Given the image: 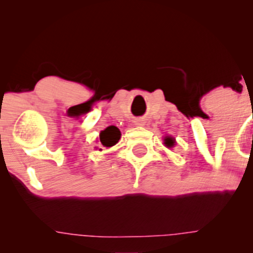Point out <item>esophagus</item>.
I'll list each match as a JSON object with an SVG mask.
<instances>
[{
    "label": "esophagus",
    "mask_w": 253,
    "mask_h": 253,
    "mask_svg": "<svg viewBox=\"0 0 253 253\" xmlns=\"http://www.w3.org/2000/svg\"><path fill=\"white\" fill-rule=\"evenodd\" d=\"M135 125L136 126H144L145 123H144V120H141V119H136Z\"/></svg>",
    "instance_id": "1"
}]
</instances>
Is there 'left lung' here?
Wrapping results in <instances>:
<instances>
[{
	"mask_svg": "<svg viewBox=\"0 0 253 253\" xmlns=\"http://www.w3.org/2000/svg\"><path fill=\"white\" fill-rule=\"evenodd\" d=\"M164 144L167 145L168 147H172L175 145V139L171 138V136H165L164 139Z\"/></svg>",
	"mask_w": 253,
	"mask_h": 253,
	"instance_id": "left-lung-1",
	"label": "left lung"
}]
</instances>
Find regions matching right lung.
I'll return each mask as SVG.
<instances>
[{
  "label": "right lung",
  "mask_w": 253,
  "mask_h": 253,
  "mask_svg": "<svg viewBox=\"0 0 253 253\" xmlns=\"http://www.w3.org/2000/svg\"><path fill=\"white\" fill-rule=\"evenodd\" d=\"M121 133L119 130L118 127L115 126H109L107 127L106 129L101 130L100 133V143L103 147H112L114 146L115 144L118 143L119 139H120ZM100 151H102V149H100Z\"/></svg>",
  "instance_id": "add662e5"
}]
</instances>
